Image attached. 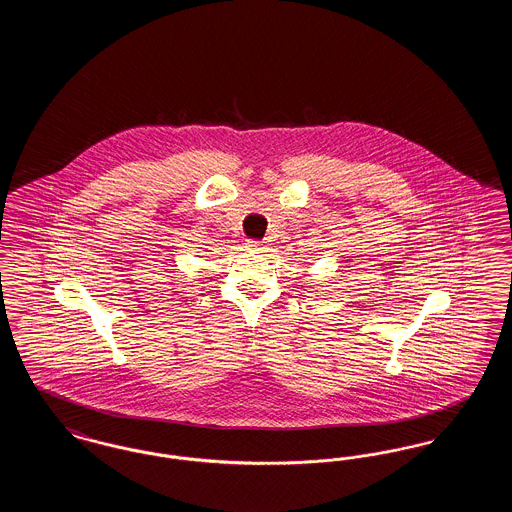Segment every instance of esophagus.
Wrapping results in <instances>:
<instances>
[{"label": "esophagus", "mask_w": 512, "mask_h": 512, "mask_svg": "<svg viewBox=\"0 0 512 512\" xmlns=\"http://www.w3.org/2000/svg\"><path fill=\"white\" fill-rule=\"evenodd\" d=\"M245 247H247L249 251H263L265 244H263V242H255V240H247Z\"/></svg>", "instance_id": "1"}]
</instances>
